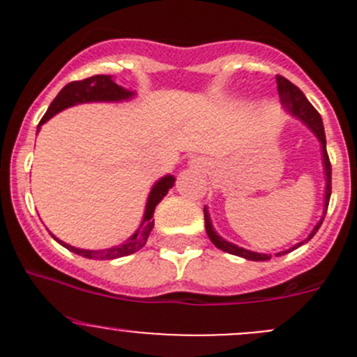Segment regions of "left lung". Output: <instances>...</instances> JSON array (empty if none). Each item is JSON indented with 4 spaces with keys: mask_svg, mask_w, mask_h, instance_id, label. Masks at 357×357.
Here are the masks:
<instances>
[{
    "mask_svg": "<svg viewBox=\"0 0 357 357\" xmlns=\"http://www.w3.org/2000/svg\"><path fill=\"white\" fill-rule=\"evenodd\" d=\"M276 84H278V95H280V100H282V105L285 107L287 112H290L294 117H297L298 121L304 122L305 126H307L309 129H311L312 132H314L316 138L319 139V143H321V153H323V167H325V178H326V188H325V211H323V215L321 219H319L318 225L312 228V231L309 233L307 238L304 240V242H298L297 245H294L289 250H283V252H278V257L280 255H285L289 254V252L295 250L297 247L304 245V243H307L309 240L312 238V236L316 235V231L319 229V226H321L323 219H325L326 215V208H328V202H330V195H332V165H330V158H328V153H326V138H325V128H323V121H321V115L318 114V110L314 109V107L309 103V100L305 98L304 93L301 91V89L297 88L295 84H291L289 79H285L283 75H276ZM204 218H205V231H207L208 238H211V242L214 243L215 247L221 248V250L228 252V254H233V255H238V257H243V259H248V261H269L271 259V255L268 254H259V252H252V250H247V248L243 247H238L235 245V243L228 242V240L221 238V236L215 233V229L212 228V221H211V215H208V211L207 207H204Z\"/></svg>",
    "mask_w": 357,
    "mask_h": 357,
    "instance_id": "8db88e82",
    "label": "left lung"
}]
</instances>
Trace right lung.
Masks as SVG:
<instances>
[{
  "instance_id": "1",
  "label": "right lung",
  "mask_w": 357,
  "mask_h": 357,
  "mask_svg": "<svg viewBox=\"0 0 357 357\" xmlns=\"http://www.w3.org/2000/svg\"><path fill=\"white\" fill-rule=\"evenodd\" d=\"M135 96V91H129V89L122 88V86L115 84L112 75H93V77L82 79V81H74L68 82L66 88L56 95V98L53 100L50 109L46 110V114L43 115L39 126L45 124L46 121L53 117L55 114L62 112L63 109H68L72 105H77V103H89V102H122V100H129ZM38 126V131H39ZM176 178L174 176L167 174L164 178H160L153 185L152 192H150L149 200H146L145 207V215H143V221L139 225V228L136 229L135 235L131 238L126 240L121 245H115L110 248H103V250H84V248H75L68 243L62 242V240L56 238L55 235H52L60 245H63L67 250L74 252V254L82 255V257L88 259H100V261H105V259H119L124 257V255L135 254L149 240L150 231L153 228V212H155L157 204L167 195L169 190L174 186Z\"/></svg>"
}]
</instances>
